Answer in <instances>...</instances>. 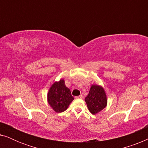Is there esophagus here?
<instances>
[{
    "instance_id": "esophagus-1",
    "label": "esophagus",
    "mask_w": 148,
    "mask_h": 148,
    "mask_svg": "<svg viewBox=\"0 0 148 148\" xmlns=\"http://www.w3.org/2000/svg\"><path fill=\"white\" fill-rule=\"evenodd\" d=\"M83 97H84V96H83L82 95H80V96L75 97V98H76V99H82V98H83Z\"/></svg>"
}]
</instances>
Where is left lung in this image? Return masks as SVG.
I'll use <instances>...</instances> for the list:
<instances>
[{
	"mask_svg": "<svg viewBox=\"0 0 148 148\" xmlns=\"http://www.w3.org/2000/svg\"><path fill=\"white\" fill-rule=\"evenodd\" d=\"M85 101L92 114H96L100 112L107 105V98L104 88L98 85H92Z\"/></svg>",
	"mask_w": 148,
	"mask_h": 148,
	"instance_id": "8db88e82",
	"label": "left lung"
}]
</instances>
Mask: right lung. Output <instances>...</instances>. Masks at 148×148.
I'll use <instances>...</instances> for the list:
<instances>
[{
	"label": "right lung",
	"instance_id": "right-lung-1",
	"mask_svg": "<svg viewBox=\"0 0 148 148\" xmlns=\"http://www.w3.org/2000/svg\"><path fill=\"white\" fill-rule=\"evenodd\" d=\"M48 102L56 112H64L74 100L69 89L66 88L64 79L54 82L48 93Z\"/></svg>",
	"mask_w": 148,
	"mask_h": 148
}]
</instances>
